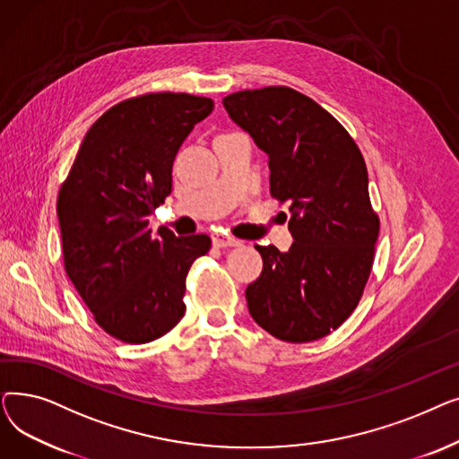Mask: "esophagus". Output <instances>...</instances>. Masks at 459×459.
Wrapping results in <instances>:
<instances>
[{"mask_svg":"<svg viewBox=\"0 0 459 459\" xmlns=\"http://www.w3.org/2000/svg\"><path fill=\"white\" fill-rule=\"evenodd\" d=\"M212 244L215 247H236L242 242H239V239H236V238H232V236H227V234H213Z\"/></svg>","mask_w":459,"mask_h":459,"instance_id":"esophagus-1","label":"esophagus"}]
</instances>
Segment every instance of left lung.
<instances>
[{"label":"left lung","mask_w":459,"mask_h":459,"mask_svg":"<svg viewBox=\"0 0 459 459\" xmlns=\"http://www.w3.org/2000/svg\"><path fill=\"white\" fill-rule=\"evenodd\" d=\"M223 106L268 154L272 195L290 204V249L255 246L264 268L246 290L251 316L281 341H318L351 315L372 270L379 220L363 154L339 120L290 87L239 91Z\"/></svg>","instance_id":"8db88e82"}]
</instances>
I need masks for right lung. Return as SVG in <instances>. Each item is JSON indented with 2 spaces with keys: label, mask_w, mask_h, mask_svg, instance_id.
Wrapping results in <instances>:
<instances>
[{
  "label": "right lung",
  "mask_w": 459,
  "mask_h": 459,
  "mask_svg": "<svg viewBox=\"0 0 459 459\" xmlns=\"http://www.w3.org/2000/svg\"><path fill=\"white\" fill-rule=\"evenodd\" d=\"M213 109L186 92H151L108 109L85 134L61 186L65 270L106 333L144 344L184 316L186 275L210 249L206 234H156L149 215L173 187L184 139Z\"/></svg>",
  "instance_id": "1"
}]
</instances>
